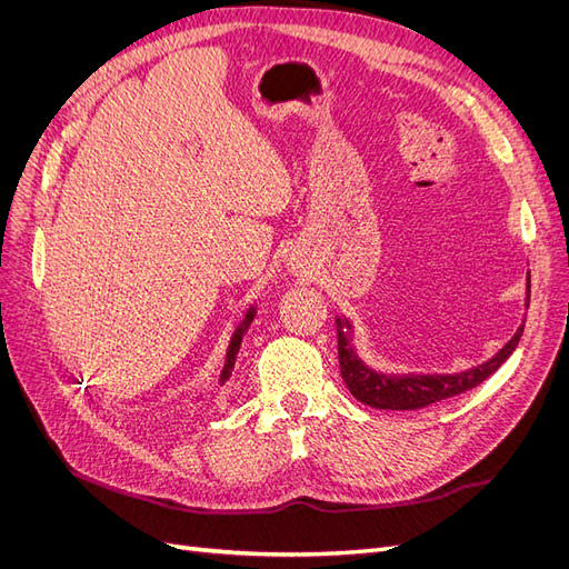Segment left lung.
<instances>
[{
  "instance_id": "obj_1",
  "label": "left lung",
  "mask_w": 569,
  "mask_h": 569,
  "mask_svg": "<svg viewBox=\"0 0 569 569\" xmlns=\"http://www.w3.org/2000/svg\"><path fill=\"white\" fill-rule=\"evenodd\" d=\"M527 306H529V282H527ZM343 327L351 330L347 320L337 318V337H339V370L343 382H347L349 391L356 396L360 403L382 408V410H418L425 406H432L437 401L451 399L462 391H470L477 385L487 380L501 368L508 356L518 347V341L525 332V322L518 327V332L506 347L498 351L487 363L477 368H470L456 375H385L368 368L363 360L351 347L349 332H343Z\"/></svg>"
}]
</instances>
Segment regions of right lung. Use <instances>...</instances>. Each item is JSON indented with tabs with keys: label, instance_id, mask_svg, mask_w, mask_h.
Returning a JSON list of instances; mask_svg holds the SVG:
<instances>
[{
	"label": "right lung",
	"instance_id": "obj_1",
	"mask_svg": "<svg viewBox=\"0 0 569 569\" xmlns=\"http://www.w3.org/2000/svg\"><path fill=\"white\" fill-rule=\"evenodd\" d=\"M253 316H256V308L251 306L249 311H247V316H244V320H242V325L237 327L234 335H232V339H230L228 356H226V366H222V372H220V385H226V382L230 380V375H232V370H234V360H237L239 347H242V337H244V332L249 330V325H251Z\"/></svg>",
	"mask_w": 569,
	"mask_h": 569
}]
</instances>
